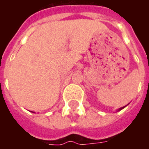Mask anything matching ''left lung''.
I'll return each instance as SVG.
<instances>
[{
    "mask_svg": "<svg viewBox=\"0 0 149 149\" xmlns=\"http://www.w3.org/2000/svg\"><path fill=\"white\" fill-rule=\"evenodd\" d=\"M125 107H126V105H125V106H124V107H121V108H120L119 109L116 110V112H119V111H120V110L123 109H124V108H125Z\"/></svg>",
    "mask_w": 149,
    "mask_h": 149,
    "instance_id": "8db88e82",
    "label": "left lung"
}]
</instances>
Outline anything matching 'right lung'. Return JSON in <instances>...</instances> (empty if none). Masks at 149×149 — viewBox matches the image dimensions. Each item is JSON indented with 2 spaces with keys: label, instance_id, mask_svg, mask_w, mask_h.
<instances>
[{
  "label": "right lung",
  "instance_id": "1",
  "mask_svg": "<svg viewBox=\"0 0 149 149\" xmlns=\"http://www.w3.org/2000/svg\"><path fill=\"white\" fill-rule=\"evenodd\" d=\"M34 113H35V112H34Z\"/></svg>",
  "mask_w": 149,
  "mask_h": 149
}]
</instances>
